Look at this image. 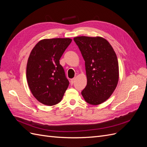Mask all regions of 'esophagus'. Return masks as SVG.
Masks as SVG:
<instances>
[{
  "label": "esophagus",
  "instance_id": "34e87169",
  "mask_svg": "<svg viewBox=\"0 0 147 147\" xmlns=\"http://www.w3.org/2000/svg\"><path fill=\"white\" fill-rule=\"evenodd\" d=\"M75 78H72L70 80V84H73L75 82Z\"/></svg>",
  "mask_w": 147,
  "mask_h": 147
}]
</instances>
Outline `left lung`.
Returning <instances> with one entry per match:
<instances>
[{"label":"left lung","instance_id":"1","mask_svg":"<svg viewBox=\"0 0 147 147\" xmlns=\"http://www.w3.org/2000/svg\"><path fill=\"white\" fill-rule=\"evenodd\" d=\"M85 61L87 84L82 94L87 103L99 105L112 94L119 80L116 53L106 39L100 37L74 38Z\"/></svg>","mask_w":147,"mask_h":147}]
</instances>
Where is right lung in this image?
I'll use <instances>...</instances> for the list:
<instances>
[{"instance_id": "1", "label": "right lung", "mask_w": 147, "mask_h": 147, "mask_svg": "<svg viewBox=\"0 0 147 147\" xmlns=\"http://www.w3.org/2000/svg\"><path fill=\"white\" fill-rule=\"evenodd\" d=\"M71 42L69 38L43 39L30 53L26 68L28 86L35 99L44 105L58 104L69 86L59 60Z\"/></svg>"}]
</instances>
